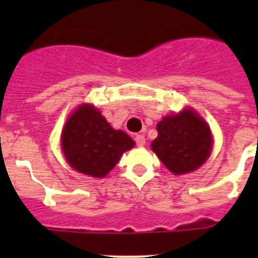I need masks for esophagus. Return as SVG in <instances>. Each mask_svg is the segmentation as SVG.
Masks as SVG:
<instances>
[{"instance_id": "1", "label": "esophagus", "mask_w": 258, "mask_h": 258, "mask_svg": "<svg viewBox=\"0 0 258 258\" xmlns=\"http://www.w3.org/2000/svg\"><path fill=\"white\" fill-rule=\"evenodd\" d=\"M134 140H136V143H137V146H140V147H142V146H145V145H146V140H145V137H143V136H141V134H137V136H136V138H134Z\"/></svg>"}]
</instances>
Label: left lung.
I'll return each instance as SVG.
<instances>
[{
	"mask_svg": "<svg viewBox=\"0 0 258 258\" xmlns=\"http://www.w3.org/2000/svg\"><path fill=\"white\" fill-rule=\"evenodd\" d=\"M151 149L173 174L197 170L212 151V133L204 118L194 109L165 116L156 126Z\"/></svg>",
	"mask_w": 258,
	"mask_h": 258,
	"instance_id": "left-lung-1",
	"label": "left lung"
}]
</instances>
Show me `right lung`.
Segmentation results:
<instances>
[{"mask_svg":"<svg viewBox=\"0 0 258 258\" xmlns=\"http://www.w3.org/2000/svg\"><path fill=\"white\" fill-rule=\"evenodd\" d=\"M61 150L75 170L103 178L115 168L134 141L122 131H115L93 104H81L66 121Z\"/></svg>","mask_w":258,"mask_h":258,"instance_id":"1","label":"right lung"}]
</instances>
